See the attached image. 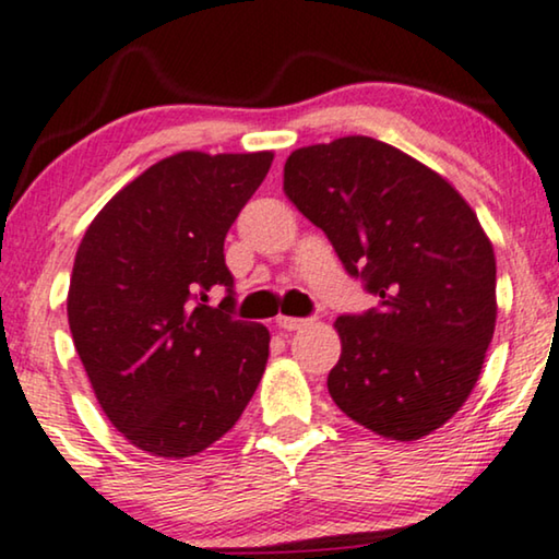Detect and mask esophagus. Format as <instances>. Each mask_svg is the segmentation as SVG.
Wrapping results in <instances>:
<instances>
[{
  "mask_svg": "<svg viewBox=\"0 0 559 559\" xmlns=\"http://www.w3.org/2000/svg\"><path fill=\"white\" fill-rule=\"evenodd\" d=\"M275 324H278V330L284 332H294V330H301V326L309 324V319H299V317H278L275 319Z\"/></svg>",
  "mask_w": 559,
  "mask_h": 559,
  "instance_id": "1",
  "label": "esophagus"
}]
</instances>
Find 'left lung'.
<instances>
[{"label": "left lung", "mask_w": 559, "mask_h": 559, "mask_svg": "<svg viewBox=\"0 0 559 559\" xmlns=\"http://www.w3.org/2000/svg\"><path fill=\"white\" fill-rule=\"evenodd\" d=\"M284 191L381 307L340 317L326 389L349 419L414 442L460 412L496 330V255L437 170L366 135L299 147Z\"/></svg>", "instance_id": "1"}]
</instances>
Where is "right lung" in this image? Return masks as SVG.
<instances>
[{
	"label": "right lung",
	"mask_w": 559,
	"mask_h": 559,
	"mask_svg": "<svg viewBox=\"0 0 559 559\" xmlns=\"http://www.w3.org/2000/svg\"><path fill=\"white\" fill-rule=\"evenodd\" d=\"M271 163V151L168 155L102 206L76 250L73 345L107 419L155 457L225 437L265 373L271 334L229 314L225 237ZM217 285L228 296L210 308Z\"/></svg>",
	"instance_id": "1"
}]
</instances>
